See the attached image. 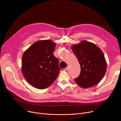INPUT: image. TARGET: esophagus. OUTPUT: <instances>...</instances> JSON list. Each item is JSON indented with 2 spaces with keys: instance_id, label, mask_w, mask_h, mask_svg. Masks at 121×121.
Instances as JSON below:
<instances>
[{
  "instance_id": "obj_1",
  "label": "esophagus",
  "mask_w": 121,
  "mask_h": 121,
  "mask_svg": "<svg viewBox=\"0 0 121 121\" xmlns=\"http://www.w3.org/2000/svg\"><path fill=\"white\" fill-rule=\"evenodd\" d=\"M68 69H69V67H67L65 68V69H64V70H65V71H66L68 70Z\"/></svg>"
}]
</instances>
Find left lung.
<instances>
[{"instance_id":"obj_1","label":"left lung","mask_w":121,"mask_h":121,"mask_svg":"<svg viewBox=\"0 0 121 121\" xmlns=\"http://www.w3.org/2000/svg\"><path fill=\"white\" fill-rule=\"evenodd\" d=\"M71 49L80 66L79 77L74 81L82 88H87L98 84L106 73L107 63L101 50L94 43L82 41Z\"/></svg>"}]
</instances>
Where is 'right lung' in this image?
I'll list each match as a JSON object with an SVG mask.
<instances>
[{
  "mask_svg": "<svg viewBox=\"0 0 121 121\" xmlns=\"http://www.w3.org/2000/svg\"><path fill=\"white\" fill-rule=\"evenodd\" d=\"M56 43L52 40H40L25 51L22 70L28 83L43 89L52 85L59 73V61L53 54Z\"/></svg>",
  "mask_w": 121,
  "mask_h": 121,
  "instance_id": "obj_1",
  "label": "right lung"
}]
</instances>
